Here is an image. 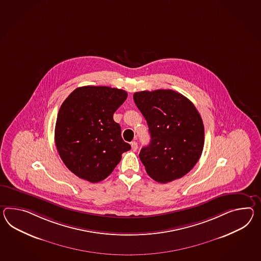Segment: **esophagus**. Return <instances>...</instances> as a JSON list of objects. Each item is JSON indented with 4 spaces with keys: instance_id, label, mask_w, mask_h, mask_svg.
<instances>
[{
    "instance_id": "34e87169",
    "label": "esophagus",
    "mask_w": 261,
    "mask_h": 261,
    "mask_svg": "<svg viewBox=\"0 0 261 261\" xmlns=\"http://www.w3.org/2000/svg\"><path fill=\"white\" fill-rule=\"evenodd\" d=\"M131 147H132V150H133V152H136V151L138 150V143H137L136 141L131 142Z\"/></svg>"
}]
</instances>
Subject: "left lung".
<instances>
[{
  "label": "left lung",
  "mask_w": 261,
  "mask_h": 261,
  "mask_svg": "<svg viewBox=\"0 0 261 261\" xmlns=\"http://www.w3.org/2000/svg\"><path fill=\"white\" fill-rule=\"evenodd\" d=\"M133 98L151 135L140 153L147 173L159 183L183 177L203 152L204 130L197 109L172 89L140 91Z\"/></svg>",
  "instance_id": "obj_1"
}]
</instances>
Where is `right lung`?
Masks as SVG:
<instances>
[{
  "label": "right lung",
  "mask_w": 261,
  "mask_h": 261,
  "mask_svg": "<svg viewBox=\"0 0 261 261\" xmlns=\"http://www.w3.org/2000/svg\"><path fill=\"white\" fill-rule=\"evenodd\" d=\"M126 98L122 89L86 86L74 89L61 105L55 141L64 164L78 177L90 183L102 181L131 149L113 120Z\"/></svg>",
  "instance_id": "obj_1"
}]
</instances>
